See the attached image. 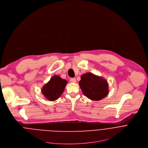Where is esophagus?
<instances>
[{
    "instance_id": "34e87169",
    "label": "esophagus",
    "mask_w": 148,
    "mask_h": 148,
    "mask_svg": "<svg viewBox=\"0 0 148 148\" xmlns=\"http://www.w3.org/2000/svg\"><path fill=\"white\" fill-rule=\"evenodd\" d=\"M71 82H73V83H75V82H76V80L75 78H71Z\"/></svg>"
}]
</instances>
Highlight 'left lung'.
Wrapping results in <instances>:
<instances>
[{
    "instance_id": "left-lung-1",
    "label": "left lung",
    "mask_w": 148,
    "mask_h": 148,
    "mask_svg": "<svg viewBox=\"0 0 148 148\" xmlns=\"http://www.w3.org/2000/svg\"><path fill=\"white\" fill-rule=\"evenodd\" d=\"M79 84L84 95L92 100H100L108 94L107 82L92 73L82 75Z\"/></svg>"
}]
</instances>
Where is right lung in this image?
<instances>
[{
    "instance_id": "right-lung-1",
    "label": "right lung",
    "mask_w": 148,
    "mask_h": 148,
    "mask_svg": "<svg viewBox=\"0 0 148 148\" xmlns=\"http://www.w3.org/2000/svg\"><path fill=\"white\" fill-rule=\"evenodd\" d=\"M67 81L59 76H53L42 87V93L49 101H54L60 97L64 91Z\"/></svg>"
}]
</instances>
